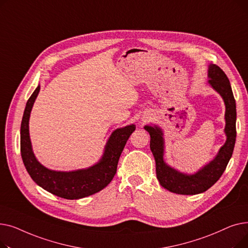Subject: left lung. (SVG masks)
<instances>
[{
	"label": "left lung",
	"mask_w": 248,
	"mask_h": 248,
	"mask_svg": "<svg viewBox=\"0 0 248 248\" xmlns=\"http://www.w3.org/2000/svg\"><path fill=\"white\" fill-rule=\"evenodd\" d=\"M208 83L221 95L225 103V144L220 148L216 157L195 174L181 173L164 161V138L157 125H146L150 134V148L155 162V174L160 184L170 192L180 195H195L207 191L222 176L232 157L236 140V103L231 85L224 71L215 64L208 67Z\"/></svg>",
	"instance_id": "8db88e82"
}]
</instances>
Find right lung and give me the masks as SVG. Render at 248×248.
Returning <instances> with one entry per match:
<instances>
[{
  "instance_id": "right-lung-1",
  "label": "right lung",
  "mask_w": 248,
  "mask_h": 248,
  "mask_svg": "<svg viewBox=\"0 0 248 248\" xmlns=\"http://www.w3.org/2000/svg\"><path fill=\"white\" fill-rule=\"evenodd\" d=\"M40 91L38 85L26 103L21 123V155L26 170L37 185L64 199H80L106 188L114 177L122 152L135 124L116 128L110 135L101 159L93 166L71 172L49 170L36 159L29 135V119L35 99Z\"/></svg>"
}]
</instances>
